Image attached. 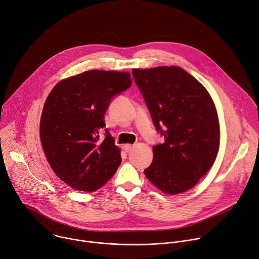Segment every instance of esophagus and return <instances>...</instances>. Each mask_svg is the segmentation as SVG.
<instances>
[{
	"mask_svg": "<svg viewBox=\"0 0 259 259\" xmlns=\"http://www.w3.org/2000/svg\"><path fill=\"white\" fill-rule=\"evenodd\" d=\"M123 149H124V151L126 152V153H129L131 150H133L134 149V144H125L124 146H123Z\"/></svg>",
	"mask_w": 259,
	"mask_h": 259,
	"instance_id": "esophagus-1",
	"label": "esophagus"
}]
</instances>
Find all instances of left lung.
Masks as SVG:
<instances>
[{"label":"left lung","mask_w":259,"mask_h":259,"mask_svg":"<svg viewBox=\"0 0 259 259\" xmlns=\"http://www.w3.org/2000/svg\"><path fill=\"white\" fill-rule=\"evenodd\" d=\"M153 121L165 142L153 147L154 159L144 175L167 195L194 188L214 164L220 127L207 89L179 66L133 68ZM165 130L160 129V125Z\"/></svg>","instance_id":"left-lung-1"}]
</instances>
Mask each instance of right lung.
Instances as JSON below:
<instances>
[{"instance_id": "right-lung-1", "label": "right lung", "mask_w": 259, "mask_h": 259, "mask_svg": "<svg viewBox=\"0 0 259 259\" xmlns=\"http://www.w3.org/2000/svg\"><path fill=\"white\" fill-rule=\"evenodd\" d=\"M128 71L87 70L58 82L49 93L40 121V138L54 173L70 188L92 193L121 164V150L106 130L110 99L131 86Z\"/></svg>"}]
</instances>
